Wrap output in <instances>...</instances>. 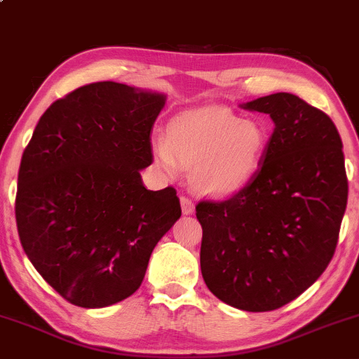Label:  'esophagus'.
Here are the masks:
<instances>
[{"label":"esophagus","instance_id":"esophagus-1","mask_svg":"<svg viewBox=\"0 0 359 359\" xmlns=\"http://www.w3.org/2000/svg\"><path fill=\"white\" fill-rule=\"evenodd\" d=\"M180 205H182V212L185 216H189V214L194 212V203L191 199H187V197H180Z\"/></svg>","mask_w":359,"mask_h":359}]
</instances>
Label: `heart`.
<instances>
[{"mask_svg":"<svg viewBox=\"0 0 359 359\" xmlns=\"http://www.w3.org/2000/svg\"><path fill=\"white\" fill-rule=\"evenodd\" d=\"M266 137L255 119H241L219 106L184 111L172 119L168 135L154 138L156 163L175 175L191 168V184L204 196L226 197L240 192L257 174Z\"/></svg>","mask_w":359,"mask_h":359,"instance_id":"b5f03b06","label":"heart"}]
</instances>
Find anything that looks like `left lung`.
Here are the masks:
<instances>
[{"mask_svg": "<svg viewBox=\"0 0 359 359\" xmlns=\"http://www.w3.org/2000/svg\"><path fill=\"white\" fill-rule=\"evenodd\" d=\"M243 109L269 114L273 133L257 174L226 201H203L201 271L228 306L266 312L307 290L334 255L348 204L343 142L327 114L290 93Z\"/></svg>", "mask_w": 359, "mask_h": 359, "instance_id": "8db88e82", "label": "left lung"}]
</instances>
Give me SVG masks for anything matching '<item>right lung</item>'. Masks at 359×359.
Instances as JSON below:
<instances>
[{"instance_id": "add662e5", "label": "right lung", "mask_w": 359, "mask_h": 359, "mask_svg": "<svg viewBox=\"0 0 359 359\" xmlns=\"http://www.w3.org/2000/svg\"><path fill=\"white\" fill-rule=\"evenodd\" d=\"M165 94L104 81L40 118L18 172L16 226L45 282L74 306L101 309L142 285L156 243L179 219L174 187L148 191L150 135Z\"/></svg>"}]
</instances>
